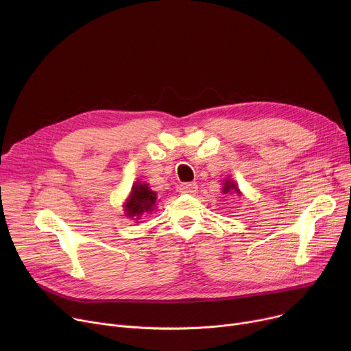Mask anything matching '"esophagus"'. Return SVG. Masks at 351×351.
I'll list each match as a JSON object with an SVG mask.
<instances>
[{
    "label": "esophagus",
    "instance_id": "34e87169",
    "mask_svg": "<svg viewBox=\"0 0 351 351\" xmlns=\"http://www.w3.org/2000/svg\"><path fill=\"white\" fill-rule=\"evenodd\" d=\"M179 192L183 195H196L197 193V184L196 183H182L179 186Z\"/></svg>",
    "mask_w": 351,
    "mask_h": 351
}]
</instances>
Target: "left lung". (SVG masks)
Instances as JSON below:
<instances>
[{"label":"left lung","instance_id":"left-lung-1","mask_svg":"<svg viewBox=\"0 0 351 351\" xmlns=\"http://www.w3.org/2000/svg\"><path fill=\"white\" fill-rule=\"evenodd\" d=\"M223 193L224 195H232L236 193L237 196H241V191L239 189V184L236 183V180H232L231 178H227V179H223V188H221Z\"/></svg>","mask_w":351,"mask_h":351}]
</instances>
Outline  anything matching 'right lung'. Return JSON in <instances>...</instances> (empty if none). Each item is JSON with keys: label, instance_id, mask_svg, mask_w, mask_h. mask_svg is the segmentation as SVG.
Masks as SVG:
<instances>
[{"label": "right lung", "instance_id": "right-lung-1", "mask_svg": "<svg viewBox=\"0 0 351 351\" xmlns=\"http://www.w3.org/2000/svg\"><path fill=\"white\" fill-rule=\"evenodd\" d=\"M156 192H154L148 183L135 182L131 192L124 203V213L131 220H139L144 215H152L156 208Z\"/></svg>", "mask_w": 351, "mask_h": 351}]
</instances>
